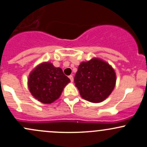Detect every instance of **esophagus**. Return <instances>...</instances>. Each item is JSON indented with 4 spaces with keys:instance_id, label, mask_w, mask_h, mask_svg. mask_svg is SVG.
<instances>
[{
    "instance_id": "34e87169",
    "label": "esophagus",
    "mask_w": 147,
    "mask_h": 147,
    "mask_svg": "<svg viewBox=\"0 0 147 147\" xmlns=\"http://www.w3.org/2000/svg\"><path fill=\"white\" fill-rule=\"evenodd\" d=\"M69 80H70V81L72 82H73V80H74V79H73V76H72V75H69Z\"/></svg>"
}]
</instances>
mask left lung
Returning <instances> with one entry per match:
<instances>
[{
    "label": "left lung",
    "instance_id": "obj_1",
    "mask_svg": "<svg viewBox=\"0 0 147 147\" xmlns=\"http://www.w3.org/2000/svg\"><path fill=\"white\" fill-rule=\"evenodd\" d=\"M74 81L83 98L92 103H99L113 90L116 76L110 65L93 58L79 65Z\"/></svg>",
    "mask_w": 147,
    "mask_h": 147
}]
</instances>
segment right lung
<instances>
[{
	"label": "right lung",
	"mask_w": 147,
	"mask_h": 147,
	"mask_svg": "<svg viewBox=\"0 0 147 147\" xmlns=\"http://www.w3.org/2000/svg\"><path fill=\"white\" fill-rule=\"evenodd\" d=\"M70 82L60 67L51 63H43L31 72L28 80L30 92L43 103H51L61 95L65 86Z\"/></svg>",
	"instance_id": "add662e5"
}]
</instances>
